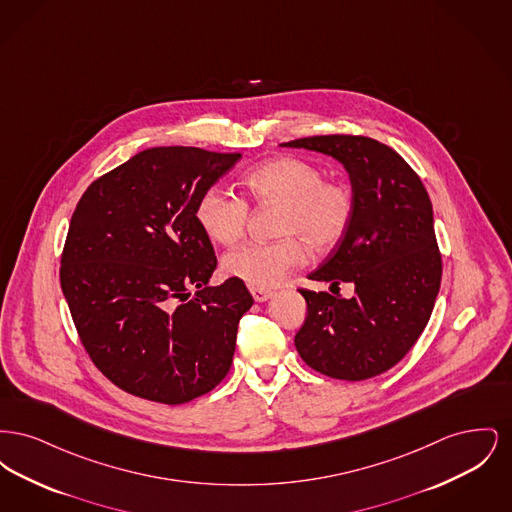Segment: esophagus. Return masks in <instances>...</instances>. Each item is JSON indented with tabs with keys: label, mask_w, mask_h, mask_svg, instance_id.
<instances>
[{
	"label": "esophagus",
	"mask_w": 512,
	"mask_h": 512,
	"mask_svg": "<svg viewBox=\"0 0 512 512\" xmlns=\"http://www.w3.org/2000/svg\"><path fill=\"white\" fill-rule=\"evenodd\" d=\"M249 292H251L253 299H255L257 303H263V301H267V299L272 297V292H270V290H257V288H251Z\"/></svg>",
	"instance_id": "obj_1"
}]
</instances>
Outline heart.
<instances>
[{"label": "heart", "instance_id": "1", "mask_svg": "<svg viewBox=\"0 0 512 512\" xmlns=\"http://www.w3.org/2000/svg\"><path fill=\"white\" fill-rule=\"evenodd\" d=\"M245 188L259 205H280L278 242L245 244L230 251L222 268L257 290L280 286L307 259V245L326 253L345 238L355 215L353 190L324 178L317 163L301 157H276L245 174ZM249 205L222 186H209L197 201L195 219L217 244H236L244 236Z\"/></svg>", "mask_w": 512, "mask_h": 512}]
</instances>
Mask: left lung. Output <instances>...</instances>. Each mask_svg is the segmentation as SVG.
<instances>
[{"instance_id": "1", "label": "left lung", "mask_w": 512, "mask_h": 512, "mask_svg": "<svg viewBox=\"0 0 512 512\" xmlns=\"http://www.w3.org/2000/svg\"><path fill=\"white\" fill-rule=\"evenodd\" d=\"M286 147L334 157L349 172L355 215L340 244L309 274L355 295L299 290L307 318L295 334L301 359L330 378L359 382L397 365L424 332L441 284L434 213L407 161L366 136H311Z\"/></svg>"}]
</instances>
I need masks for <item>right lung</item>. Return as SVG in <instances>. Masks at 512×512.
Listing matches in <instances>:
<instances>
[{
    "mask_svg": "<svg viewBox=\"0 0 512 512\" xmlns=\"http://www.w3.org/2000/svg\"><path fill=\"white\" fill-rule=\"evenodd\" d=\"M240 157L151 147L80 197L61 288L84 349L117 388L180 405L228 374L253 297L236 278L209 286L217 257L195 207Z\"/></svg>",
    "mask_w": 512,
    "mask_h": 512,
    "instance_id": "obj_1",
    "label": "right lung"
}]
</instances>
